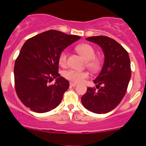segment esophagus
<instances>
[{"instance_id": "esophagus-1", "label": "esophagus", "mask_w": 146, "mask_h": 146, "mask_svg": "<svg viewBox=\"0 0 146 146\" xmlns=\"http://www.w3.org/2000/svg\"><path fill=\"white\" fill-rule=\"evenodd\" d=\"M76 86H77V83H74V82H70V86H72V87H75Z\"/></svg>"}]
</instances>
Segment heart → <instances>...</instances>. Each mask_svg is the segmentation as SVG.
Masks as SVG:
<instances>
[{
	"label": "heart",
	"mask_w": 146,
	"mask_h": 146,
	"mask_svg": "<svg viewBox=\"0 0 146 146\" xmlns=\"http://www.w3.org/2000/svg\"><path fill=\"white\" fill-rule=\"evenodd\" d=\"M77 50L82 55V56L86 60V66L88 69L92 71H97L101 67V60L96 56V51L94 47L89 44H81L76 47ZM59 64L62 66L66 64L67 62V52L66 51H63L60 54L58 58ZM63 75L66 79L69 80L73 82H82L85 79L88 78L89 76L88 72H80L74 69H68L64 71Z\"/></svg>",
	"instance_id": "b5f03b06"
}]
</instances>
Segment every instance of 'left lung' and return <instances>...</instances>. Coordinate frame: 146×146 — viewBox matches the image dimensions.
Segmentation results:
<instances>
[{
    "instance_id": "obj_1",
    "label": "left lung",
    "mask_w": 146,
    "mask_h": 146,
    "mask_svg": "<svg viewBox=\"0 0 146 146\" xmlns=\"http://www.w3.org/2000/svg\"><path fill=\"white\" fill-rule=\"evenodd\" d=\"M86 40L102 47L104 62L99 76L94 80L99 90L88 87L81 101L89 111L107 113L118 106L126 93L131 78L129 56L119 43L110 37L97 36Z\"/></svg>"
}]
</instances>
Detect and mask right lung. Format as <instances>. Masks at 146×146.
Segmentation results:
<instances>
[{"mask_svg":"<svg viewBox=\"0 0 146 146\" xmlns=\"http://www.w3.org/2000/svg\"><path fill=\"white\" fill-rule=\"evenodd\" d=\"M80 36L50 30L28 39L15 64L17 94L27 108L36 113H47L60 103L69 87L58 73V58L68 46ZM53 78L56 80L50 85Z\"/></svg>","mask_w":146,"mask_h":146,"instance_id":"1","label":"right lung"}]
</instances>
